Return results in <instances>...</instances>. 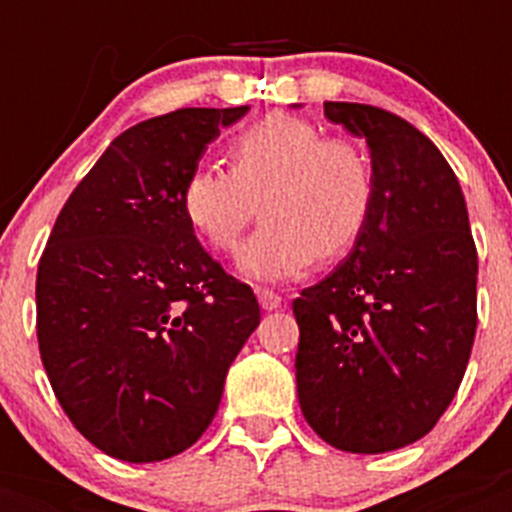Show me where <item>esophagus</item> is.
<instances>
[{
	"instance_id": "obj_1",
	"label": "esophagus",
	"mask_w": 512,
	"mask_h": 512,
	"mask_svg": "<svg viewBox=\"0 0 512 512\" xmlns=\"http://www.w3.org/2000/svg\"><path fill=\"white\" fill-rule=\"evenodd\" d=\"M257 300H260V305H263L265 311H276V308H281V295L268 287L257 289Z\"/></svg>"
}]
</instances>
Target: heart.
I'll return each mask as SVG.
<instances>
[{"label":"heart","instance_id":"b5f03b06","mask_svg":"<svg viewBox=\"0 0 512 512\" xmlns=\"http://www.w3.org/2000/svg\"><path fill=\"white\" fill-rule=\"evenodd\" d=\"M228 156L231 170L188 172L180 207L209 247L231 255L263 199L265 225L239 257L247 276L295 279L319 255L337 257L356 244L372 209L374 177L353 143L324 138L300 116L271 114L241 132Z\"/></svg>","mask_w":512,"mask_h":512}]
</instances>
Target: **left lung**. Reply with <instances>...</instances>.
Segmentation results:
<instances>
[{
	"label": "left lung",
	"mask_w": 512,
	"mask_h": 512,
	"mask_svg": "<svg viewBox=\"0 0 512 512\" xmlns=\"http://www.w3.org/2000/svg\"><path fill=\"white\" fill-rule=\"evenodd\" d=\"M366 140L374 199L350 255L292 303L297 398L329 446L382 454L420 441L452 404L476 337V244L441 151L401 116L324 103Z\"/></svg>",
	"instance_id": "obj_1"
}]
</instances>
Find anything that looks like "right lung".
Wrapping results in <instances>:
<instances>
[{"label":"right lung","instance_id":"add662e5","mask_svg":"<svg viewBox=\"0 0 512 512\" xmlns=\"http://www.w3.org/2000/svg\"><path fill=\"white\" fill-rule=\"evenodd\" d=\"M180 108L122 132L60 209L36 271L55 398L100 452L159 462L196 444L260 305L180 207L207 143L247 114Z\"/></svg>","mask_w":512,"mask_h":512}]
</instances>
